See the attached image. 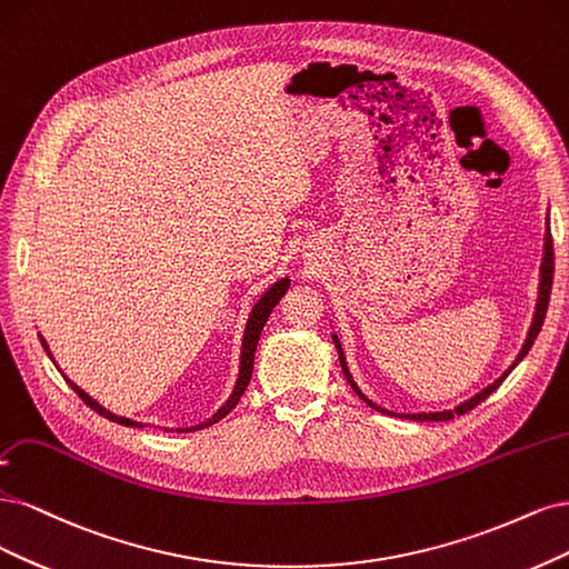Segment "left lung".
I'll return each mask as SVG.
<instances>
[{"label":"left lung","mask_w":569,"mask_h":569,"mask_svg":"<svg viewBox=\"0 0 569 569\" xmlns=\"http://www.w3.org/2000/svg\"><path fill=\"white\" fill-rule=\"evenodd\" d=\"M551 286H553V238H551V233L546 231V243H543V262H541V281H539V300H537V311H535V319H531V326H529V333H527V340H525V345H522V350H520V355H518V359L512 361V366L510 369L501 376V378H497L493 380L489 388H485L482 392H478L475 397H470L468 401H463V405H458L453 411H437V413H405V418H411V420H451L453 416H463V413H468L470 409H475L480 405V401H485L493 390L499 388V385L506 380V376L516 369V366L525 359V355L529 352V347L535 345V340H537V336H539V331H541V326H543V319H546V309H548V298H551ZM333 342H336V347H338V357H340V363H342V373H345V378H347V382L352 385V390L366 401V405L369 407H373L376 411H382V413H390V411H385V409H380L378 405H373V401L366 397L359 388H357V382L352 380V376H350V371H347V363H345V355H342V347H340V342H338V338L333 336ZM390 416H399V413H390Z\"/></svg>","instance_id":"1"}]
</instances>
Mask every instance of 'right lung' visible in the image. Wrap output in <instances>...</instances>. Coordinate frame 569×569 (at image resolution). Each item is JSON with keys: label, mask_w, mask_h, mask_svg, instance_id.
I'll use <instances>...</instances> for the list:
<instances>
[{"label": "right lung", "mask_w": 569, "mask_h": 569, "mask_svg": "<svg viewBox=\"0 0 569 569\" xmlns=\"http://www.w3.org/2000/svg\"><path fill=\"white\" fill-rule=\"evenodd\" d=\"M288 286H290V279H281V281H277L273 283L264 296L260 298V302L252 307V315H250V319H248V326H246V336H243V350H241V371H238V380H236V388H233V395L227 399V405L219 409L212 418H208L206 423H200V426H193V428H177V432H189V430H200V428H208V426H212V423H217V420H222L236 405H238V399L243 397V392H246V388H248V382H250V376H252V361H254V350H258V340H260V333H262V328H264V323H267V319H269V315H271V309L279 305V300L286 296V290H288ZM42 340V347L47 350V355H49V347H47V340L44 338H40ZM51 357V355H49ZM68 380V378H66ZM68 385L72 390L78 392V397L84 401V405L89 407V409H94L99 416H103V418H108V420H113V423H120V426H130V428H143L141 423H137V420H130V418H122V416H116V413H111V411H106L103 407H99L94 399H91L84 390H80L76 382L72 380H68ZM164 430H170V428H164Z\"/></svg>", "instance_id": "add662e5"}]
</instances>
